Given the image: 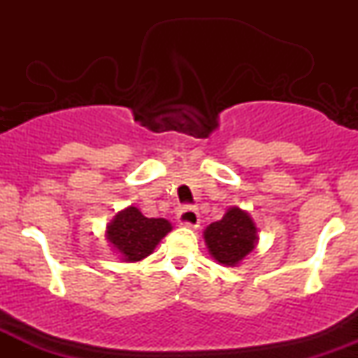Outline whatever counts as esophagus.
Listing matches in <instances>:
<instances>
[{
    "mask_svg": "<svg viewBox=\"0 0 358 358\" xmlns=\"http://www.w3.org/2000/svg\"><path fill=\"white\" fill-rule=\"evenodd\" d=\"M176 220H178L180 225H185V227L196 229L200 224V215L193 207H183L178 212V215H176Z\"/></svg>",
    "mask_w": 358,
    "mask_h": 358,
    "instance_id": "obj_1",
    "label": "esophagus"
}]
</instances>
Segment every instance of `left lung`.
Listing matches in <instances>:
<instances>
[{
    "label": "left lung",
    "instance_id": "8db88e82",
    "mask_svg": "<svg viewBox=\"0 0 358 358\" xmlns=\"http://www.w3.org/2000/svg\"><path fill=\"white\" fill-rule=\"evenodd\" d=\"M208 254L227 268H236L256 249L259 236L256 222L248 210L231 207L220 220L203 231Z\"/></svg>",
    "mask_w": 358,
    "mask_h": 358
}]
</instances>
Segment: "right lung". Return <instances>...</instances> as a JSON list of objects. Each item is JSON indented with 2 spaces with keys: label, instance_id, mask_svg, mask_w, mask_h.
Here are the masks:
<instances>
[{
  "label": "right lung",
  "instance_id": "1",
  "mask_svg": "<svg viewBox=\"0 0 358 358\" xmlns=\"http://www.w3.org/2000/svg\"><path fill=\"white\" fill-rule=\"evenodd\" d=\"M171 229L166 219H148L139 208L129 205L109 220L104 237L121 261L138 262L153 254L159 241Z\"/></svg>",
  "mask_w": 358,
  "mask_h": 358
}]
</instances>
